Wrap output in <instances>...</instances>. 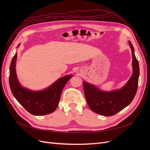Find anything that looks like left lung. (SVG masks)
<instances>
[{
  "label": "left lung",
  "mask_w": 150,
  "mask_h": 150,
  "mask_svg": "<svg viewBox=\"0 0 150 150\" xmlns=\"http://www.w3.org/2000/svg\"><path fill=\"white\" fill-rule=\"evenodd\" d=\"M129 44L132 54L133 74L123 87L112 91H105L94 84L83 82L86 101L94 112L104 116H112L128 106L134 99L138 89L139 67L133 45L130 41Z\"/></svg>",
  "instance_id": "obj_1"
}]
</instances>
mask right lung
<instances>
[{
  "mask_svg": "<svg viewBox=\"0 0 150 150\" xmlns=\"http://www.w3.org/2000/svg\"><path fill=\"white\" fill-rule=\"evenodd\" d=\"M19 46L20 44L17 47ZM17 57L16 52L12 58L9 69V85L13 96L32 115L42 116L53 112L58 106L63 89L72 75L59 78L43 90H30L22 87L18 81L16 71Z\"/></svg>",
  "mask_w": 150,
  "mask_h": 150,
  "instance_id": "obj_1",
  "label": "right lung"
}]
</instances>
